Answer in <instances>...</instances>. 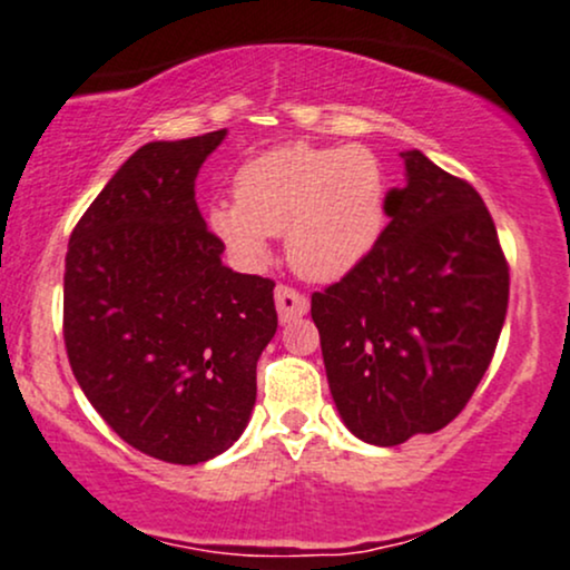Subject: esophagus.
<instances>
[{"label": "esophagus", "instance_id": "34e87169", "mask_svg": "<svg viewBox=\"0 0 570 570\" xmlns=\"http://www.w3.org/2000/svg\"><path fill=\"white\" fill-rule=\"evenodd\" d=\"M276 311L281 324H289L294 318H303L307 313L305 294H299L292 286H276Z\"/></svg>", "mask_w": 570, "mask_h": 570}]
</instances>
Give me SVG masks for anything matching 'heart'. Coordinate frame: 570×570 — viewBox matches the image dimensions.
Instances as JSON below:
<instances>
[{"mask_svg":"<svg viewBox=\"0 0 570 570\" xmlns=\"http://www.w3.org/2000/svg\"><path fill=\"white\" fill-rule=\"evenodd\" d=\"M389 176L364 144H284L235 174V203L208 208V225L244 263H263L267 235L284 233L303 278L337 281L370 257L385 227Z\"/></svg>","mask_w":570,"mask_h":570,"instance_id":"obj_1","label":"heart"}]
</instances>
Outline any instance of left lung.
Listing matches in <instances>:
<instances>
[{
	"label": "left lung",
	"mask_w": 570,
	"mask_h": 570,
	"mask_svg": "<svg viewBox=\"0 0 570 570\" xmlns=\"http://www.w3.org/2000/svg\"><path fill=\"white\" fill-rule=\"evenodd\" d=\"M404 187L362 265L311 297L326 381L353 436L394 448L466 407L499 343L509 267L480 193L402 153Z\"/></svg>",
	"instance_id": "1"
}]
</instances>
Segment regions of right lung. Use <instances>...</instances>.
<instances>
[{"instance_id":"add662e5","label":"right lung","mask_w":570,"mask_h":570,"mask_svg":"<svg viewBox=\"0 0 570 570\" xmlns=\"http://www.w3.org/2000/svg\"><path fill=\"white\" fill-rule=\"evenodd\" d=\"M225 136L136 149L77 222L63 273V340L88 402L130 448L181 466L244 434L278 326L276 284L222 265L195 203Z\"/></svg>"}]
</instances>
